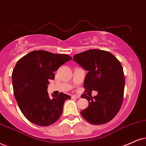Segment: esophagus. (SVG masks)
<instances>
[{
  "label": "esophagus",
  "mask_w": 146,
  "mask_h": 146,
  "mask_svg": "<svg viewBox=\"0 0 146 146\" xmlns=\"http://www.w3.org/2000/svg\"><path fill=\"white\" fill-rule=\"evenodd\" d=\"M72 98L73 99H78V98H80V95H73L72 96Z\"/></svg>",
  "instance_id": "1"
}]
</instances>
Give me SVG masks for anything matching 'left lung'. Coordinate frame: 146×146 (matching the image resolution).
Instances as JSON below:
<instances>
[{
  "label": "left lung",
  "mask_w": 146,
  "mask_h": 146,
  "mask_svg": "<svg viewBox=\"0 0 146 146\" xmlns=\"http://www.w3.org/2000/svg\"><path fill=\"white\" fill-rule=\"evenodd\" d=\"M73 60L88 73L84 81L85 91H97L96 96L81 95L89 106L80 111L93 125H102L114 118L121 108L125 89V75L121 64L110 52L91 49L74 55Z\"/></svg>",
  "instance_id": "obj_1"
}]
</instances>
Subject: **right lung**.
<instances>
[{"mask_svg": "<svg viewBox=\"0 0 146 146\" xmlns=\"http://www.w3.org/2000/svg\"><path fill=\"white\" fill-rule=\"evenodd\" d=\"M72 59L66 54L34 51L23 56L16 64L12 73L14 96L24 116L35 125L46 127L55 123L62 116L65 101L71 97L60 93L47 92L50 80H54L53 72Z\"/></svg>", "mask_w": 146, "mask_h": 146, "instance_id": "1", "label": "right lung"}]
</instances>
